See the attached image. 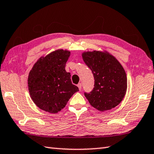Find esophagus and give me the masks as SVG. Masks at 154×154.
<instances>
[{"instance_id":"34e87169","label":"esophagus","mask_w":154,"mask_h":154,"mask_svg":"<svg viewBox=\"0 0 154 154\" xmlns=\"http://www.w3.org/2000/svg\"><path fill=\"white\" fill-rule=\"evenodd\" d=\"M77 86L78 87V88H79V90H82V83H79L78 85Z\"/></svg>"}]
</instances>
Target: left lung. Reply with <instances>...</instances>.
<instances>
[{
  "instance_id": "8db88e82",
  "label": "left lung",
  "mask_w": 154,
  "mask_h": 154,
  "mask_svg": "<svg viewBox=\"0 0 154 154\" xmlns=\"http://www.w3.org/2000/svg\"><path fill=\"white\" fill-rule=\"evenodd\" d=\"M84 63L91 70L94 88L84 92L89 103L101 111L109 110L121 103L127 88V78L123 67L107 53L92 51L82 54Z\"/></svg>"
}]
</instances>
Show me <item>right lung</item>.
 Instances as JSON below:
<instances>
[{
	"label": "right lung",
	"mask_w": 154,
	"mask_h": 154,
	"mask_svg": "<svg viewBox=\"0 0 154 154\" xmlns=\"http://www.w3.org/2000/svg\"><path fill=\"white\" fill-rule=\"evenodd\" d=\"M70 54L69 51L63 49L54 51L40 58L30 71V96L43 111L57 113L65 107L73 94L79 91L72 83L70 73L65 70Z\"/></svg>",
	"instance_id": "add662e5"
}]
</instances>
